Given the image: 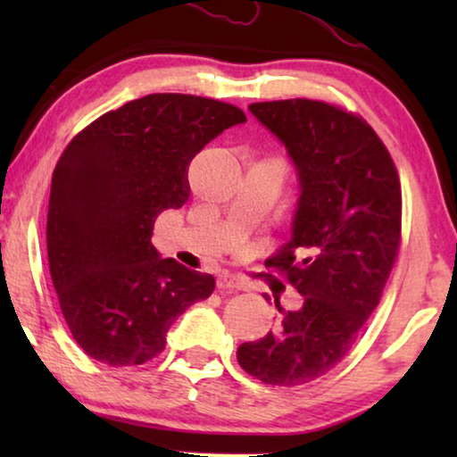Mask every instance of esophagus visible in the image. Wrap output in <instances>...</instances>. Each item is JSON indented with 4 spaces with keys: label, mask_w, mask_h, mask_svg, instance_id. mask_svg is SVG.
Here are the masks:
<instances>
[{
    "label": "esophagus",
    "mask_w": 457,
    "mask_h": 457,
    "mask_svg": "<svg viewBox=\"0 0 457 457\" xmlns=\"http://www.w3.org/2000/svg\"><path fill=\"white\" fill-rule=\"evenodd\" d=\"M218 289H228V291H243L245 289V283L239 277H235V274L230 272H222L220 277H218Z\"/></svg>",
    "instance_id": "esophagus-1"
}]
</instances>
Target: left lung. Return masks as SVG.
I'll list each match as a JSON object with an SVG mask.
<instances>
[{
    "instance_id": "1",
    "label": "left lung",
    "mask_w": 457,
    "mask_h": 457,
    "mask_svg": "<svg viewBox=\"0 0 457 457\" xmlns=\"http://www.w3.org/2000/svg\"><path fill=\"white\" fill-rule=\"evenodd\" d=\"M249 112L285 143L299 187L291 239L266 268L302 295L274 330L243 343V370L274 386H299L339 364L380 302L402 243V185L364 118L316 99H280ZM268 299V297H266Z\"/></svg>"
}]
</instances>
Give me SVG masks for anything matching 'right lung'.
Returning a JSON list of instances; mask_svg holds the SVG:
<instances>
[{
  "label": "right lung",
  "instance_id": "1",
  "mask_svg": "<svg viewBox=\"0 0 457 457\" xmlns=\"http://www.w3.org/2000/svg\"><path fill=\"white\" fill-rule=\"evenodd\" d=\"M233 104L154 93L105 112L68 143L52 177L49 272L74 341L108 366H139L216 280L162 260L154 222L189 199L191 160L245 122Z\"/></svg>",
  "mask_w": 457,
  "mask_h": 457
}]
</instances>
